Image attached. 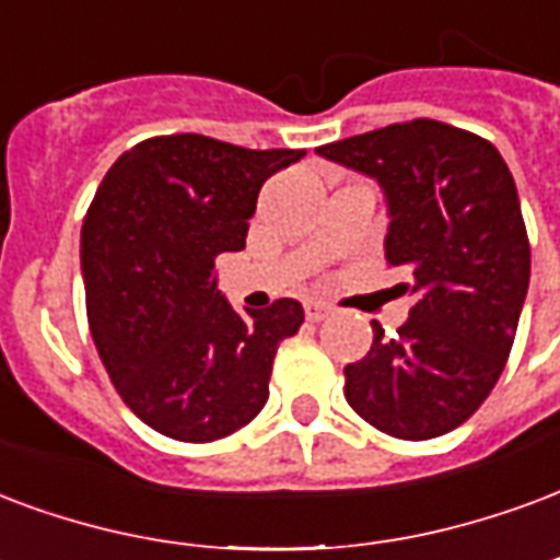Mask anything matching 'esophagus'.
Segmentation results:
<instances>
[{
	"mask_svg": "<svg viewBox=\"0 0 560 560\" xmlns=\"http://www.w3.org/2000/svg\"><path fill=\"white\" fill-rule=\"evenodd\" d=\"M329 314H332V308H329L326 302H308V305H305V317H308L312 323L326 320Z\"/></svg>",
	"mask_w": 560,
	"mask_h": 560,
	"instance_id": "obj_1",
	"label": "esophagus"
}]
</instances>
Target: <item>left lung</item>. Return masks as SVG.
Instances as JSON below:
<instances>
[{
    "label": "left lung",
    "mask_w": 560,
    "mask_h": 560,
    "mask_svg": "<svg viewBox=\"0 0 560 560\" xmlns=\"http://www.w3.org/2000/svg\"><path fill=\"white\" fill-rule=\"evenodd\" d=\"M320 156L380 180L388 198L385 260L412 272L395 338L343 368V397L395 439L459 428L490 397L511 355L532 246L508 163L495 144L451 124L416 118L320 144Z\"/></svg>",
    "instance_id": "8db88e82"
}]
</instances>
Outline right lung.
<instances>
[{
    "mask_svg": "<svg viewBox=\"0 0 560 560\" xmlns=\"http://www.w3.org/2000/svg\"><path fill=\"white\" fill-rule=\"evenodd\" d=\"M302 156L175 132L121 153L97 186L82 222L91 338L115 392L156 433L217 442L267 404L272 359L300 332L302 305L237 314L213 267L246 246L264 180Z\"/></svg>",
    "mask_w": 560,
    "mask_h": 560,
    "instance_id": "1",
    "label": "right lung"
}]
</instances>
